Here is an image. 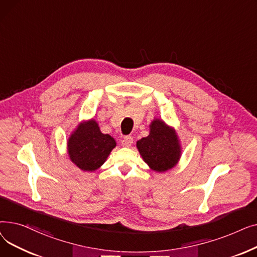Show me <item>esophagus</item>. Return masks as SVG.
Segmentation results:
<instances>
[{
	"label": "esophagus",
	"mask_w": 257,
	"mask_h": 257,
	"mask_svg": "<svg viewBox=\"0 0 257 257\" xmlns=\"http://www.w3.org/2000/svg\"><path fill=\"white\" fill-rule=\"evenodd\" d=\"M132 143H133V138L132 137H130V136L129 137H125L123 139V141H121V146L126 147V148H129V147H131Z\"/></svg>",
	"instance_id": "esophagus-1"
}]
</instances>
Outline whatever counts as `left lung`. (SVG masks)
I'll use <instances>...</instances> for the list:
<instances>
[{
  "mask_svg": "<svg viewBox=\"0 0 257 257\" xmlns=\"http://www.w3.org/2000/svg\"><path fill=\"white\" fill-rule=\"evenodd\" d=\"M149 127V136L137 142V148L145 163L157 173L176 167L182 154L176 130L161 118H154Z\"/></svg>",
  "mask_w": 257,
  "mask_h": 257,
  "instance_id": "8db88e82",
  "label": "left lung"
}]
</instances>
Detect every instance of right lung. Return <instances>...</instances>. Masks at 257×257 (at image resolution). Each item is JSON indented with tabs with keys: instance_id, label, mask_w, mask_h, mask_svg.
<instances>
[{
	"instance_id": "right-lung-1",
	"label": "right lung",
	"mask_w": 257,
	"mask_h": 257,
	"mask_svg": "<svg viewBox=\"0 0 257 257\" xmlns=\"http://www.w3.org/2000/svg\"><path fill=\"white\" fill-rule=\"evenodd\" d=\"M116 147L115 140L101 132L94 118L81 120L66 141L72 163L84 172H94L103 166Z\"/></svg>"
}]
</instances>
